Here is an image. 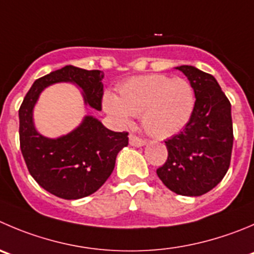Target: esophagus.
Wrapping results in <instances>:
<instances>
[{
  "label": "esophagus",
  "mask_w": 254,
  "mask_h": 254,
  "mask_svg": "<svg viewBox=\"0 0 254 254\" xmlns=\"http://www.w3.org/2000/svg\"><path fill=\"white\" fill-rule=\"evenodd\" d=\"M129 144H131V146H134V147L144 146V144H146V139L139 138V137L136 136V134L131 133L129 134Z\"/></svg>",
  "instance_id": "esophagus-1"
}]
</instances>
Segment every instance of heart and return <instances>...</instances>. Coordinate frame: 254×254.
I'll use <instances>...</instances> for the list:
<instances>
[{
  "label": "heart",
  "mask_w": 254,
  "mask_h": 254,
  "mask_svg": "<svg viewBox=\"0 0 254 254\" xmlns=\"http://www.w3.org/2000/svg\"><path fill=\"white\" fill-rule=\"evenodd\" d=\"M194 103L190 82L166 74L132 77L121 84L118 97L108 93L103 98V107L116 120L128 123L129 116H142L144 131L161 139L182 131Z\"/></svg>",
  "instance_id": "obj_1"
}]
</instances>
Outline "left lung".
Instances as JSON below:
<instances>
[{
	"label": "left lung",
	"instance_id": "obj_1",
	"mask_svg": "<svg viewBox=\"0 0 254 254\" xmlns=\"http://www.w3.org/2000/svg\"><path fill=\"white\" fill-rule=\"evenodd\" d=\"M177 69L194 89V110L185 128L166 141L167 161L157 176L172 192L195 197L216 187L231 165V102L212 74L193 66Z\"/></svg>",
	"mask_w": 254,
	"mask_h": 254
}]
</instances>
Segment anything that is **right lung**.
<instances>
[{
    "label": "right lung",
    "instance_id": "add662e5",
    "mask_svg": "<svg viewBox=\"0 0 254 254\" xmlns=\"http://www.w3.org/2000/svg\"><path fill=\"white\" fill-rule=\"evenodd\" d=\"M102 78L98 69L64 66L36 79L18 110L20 147L28 172L41 187L64 199L87 197L101 188L115 168L117 153L128 144V132L110 131L100 121L87 116L67 136L46 138L35 129L33 106L45 87L69 81L83 89L86 103L101 111Z\"/></svg>",
    "mask_w": 254,
    "mask_h": 254
}]
</instances>
